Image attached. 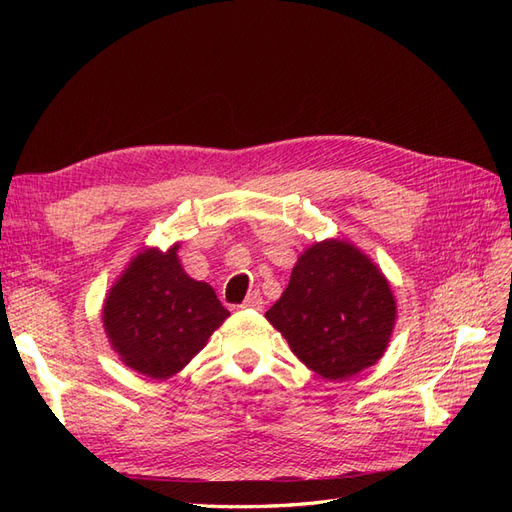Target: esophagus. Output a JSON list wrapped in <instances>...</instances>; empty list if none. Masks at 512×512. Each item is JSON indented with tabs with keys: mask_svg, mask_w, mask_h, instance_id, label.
Instances as JSON below:
<instances>
[{
	"mask_svg": "<svg viewBox=\"0 0 512 512\" xmlns=\"http://www.w3.org/2000/svg\"><path fill=\"white\" fill-rule=\"evenodd\" d=\"M241 307H245V309H256V312H260V309L265 307V301H262L260 292H258V290H254V292L247 294V299L243 301V305H241Z\"/></svg>",
	"mask_w": 512,
	"mask_h": 512,
	"instance_id": "34e87169",
	"label": "esophagus"
}]
</instances>
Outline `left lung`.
<instances>
[{"label":"left lung","instance_id":"obj_1","mask_svg":"<svg viewBox=\"0 0 512 512\" xmlns=\"http://www.w3.org/2000/svg\"><path fill=\"white\" fill-rule=\"evenodd\" d=\"M265 318L309 369L339 382L382 359L395 329L397 301L365 252L344 239H324L299 256Z\"/></svg>","mask_w":512,"mask_h":512}]
</instances>
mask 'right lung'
Returning <instances> with one entry per match:
<instances>
[{
  "instance_id": "1",
  "label": "right lung",
  "mask_w": 512,
  "mask_h": 512,
  "mask_svg": "<svg viewBox=\"0 0 512 512\" xmlns=\"http://www.w3.org/2000/svg\"><path fill=\"white\" fill-rule=\"evenodd\" d=\"M177 250L179 243L138 252L102 305L108 344L123 365L151 380L179 374L230 316L207 282L183 271Z\"/></svg>"
}]
</instances>
